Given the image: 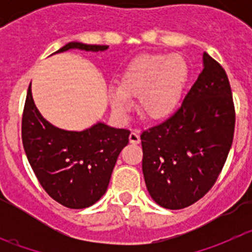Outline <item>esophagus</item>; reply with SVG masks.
Listing matches in <instances>:
<instances>
[{"mask_svg":"<svg viewBox=\"0 0 252 252\" xmlns=\"http://www.w3.org/2000/svg\"><path fill=\"white\" fill-rule=\"evenodd\" d=\"M128 140H130L131 144H139L140 142V133L139 131H132L128 136Z\"/></svg>","mask_w":252,"mask_h":252,"instance_id":"esophagus-1","label":"esophagus"}]
</instances>
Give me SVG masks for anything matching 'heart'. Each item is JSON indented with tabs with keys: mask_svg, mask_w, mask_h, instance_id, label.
I'll use <instances>...</instances> for the list:
<instances>
[{
	"mask_svg": "<svg viewBox=\"0 0 252 252\" xmlns=\"http://www.w3.org/2000/svg\"><path fill=\"white\" fill-rule=\"evenodd\" d=\"M189 78V64L179 54L139 55L126 66L120 84L110 87L112 110L127 112L131 95H139L142 117L159 121L174 112Z\"/></svg>",
	"mask_w": 252,
	"mask_h": 252,
	"instance_id": "1",
	"label": "heart"
}]
</instances>
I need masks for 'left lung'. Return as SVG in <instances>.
<instances>
[{
    "mask_svg": "<svg viewBox=\"0 0 252 252\" xmlns=\"http://www.w3.org/2000/svg\"><path fill=\"white\" fill-rule=\"evenodd\" d=\"M235 107L224 69L203 53V70L180 107L142 131V173L155 203L182 209L216 183L230 153Z\"/></svg>",
    "mask_w": 252,
    "mask_h": 252,
    "instance_id": "obj_1",
    "label": "left lung"
}]
</instances>
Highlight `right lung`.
Here are the masks:
<instances>
[{
  "instance_id": "obj_1",
  "label": "right lung",
  "mask_w": 252,
  "mask_h": 252,
  "mask_svg": "<svg viewBox=\"0 0 252 252\" xmlns=\"http://www.w3.org/2000/svg\"><path fill=\"white\" fill-rule=\"evenodd\" d=\"M70 49L104 51L107 45L72 41L55 51ZM22 145L31 168L45 192L58 203L81 209L101 199L110 183L130 131L97 122L83 131H68L46 121L35 106L31 83L22 115Z\"/></svg>"
}]
</instances>
